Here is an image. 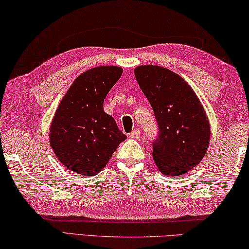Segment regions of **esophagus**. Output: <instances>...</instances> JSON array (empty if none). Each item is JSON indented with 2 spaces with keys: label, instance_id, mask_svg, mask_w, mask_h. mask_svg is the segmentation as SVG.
Masks as SVG:
<instances>
[{
  "label": "esophagus",
  "instance_id": "34e87169",
  "mask_svg": "<svg viewBox=\"0 0 249 249\" xmlns=\"http://www.w3.org/2000/svg\"><path fill=\"white\" fill-rule=\"evenodd\" d=\"M129 137L132 139H139L140 138V130L136 129L129 134Z\"/></svg>",
  "mask_w": 249,
  "mask_h": 249
}]
</instances>
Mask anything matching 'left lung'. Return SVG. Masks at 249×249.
<instances>
[{"instance_id": "1", "label": "left lung", "mask_w": 249, "mask_h": 249, "mask_svg": "<svg viewBox=\"0 0 249 249\" xmlns=\"http://www.w3.org/2000/svg\"><path fill=\"white\" fill-rule=\"evenodd\" d=\"M134 71L160 129L152 152L158 170L166 176L187 173L200 163L210 142V123L199 98L165 67L140 65Z\"/></svg>"}]
</instances>
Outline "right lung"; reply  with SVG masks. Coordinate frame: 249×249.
<instances>
[{
    "mask_svg": "<svg viewBox=\"0 0 249 249\" xmlns=\"http://www.w3.org/2000/svg\"><path fill=\"white\" fill-rule=\"evenodd\" d=\"M123 73L120 66H98L76 78L58 105L50 126V144L58 161L75 173L92 176L127 138L103 111V102Z\"/></svg>",
    "mask_w": 249,
    "mask_h": 249,
    "instance_id": "1",
    "label": "right lung"
}]
</instances>
